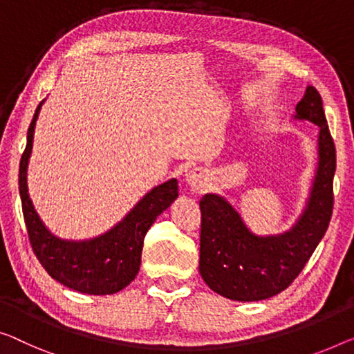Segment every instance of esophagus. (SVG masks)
I'll use <instances>...</instances> for the list:
<instances>
[{"instance_id": "1", "label": "esophagus", "mask_w": 354, "mask_h": 354, "mask_svg": "<svg viewBox=\"0 0 354 354\" xmlns=\"http://www.w3.org/2000/svg\"><path fill=\"white\" fill-rule=\"evenodd\" d=\"M184 181H186L194 191H202V189L207 187L208 184V175L203 170H200V168H194V170L186 173Z\"/></svg>"}]
</instances>
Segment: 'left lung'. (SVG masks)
Segmentation results:
<instances>
[{
    "mask_svg": "<svg viewBox=\"0 0 354 354\" xmlns=\"http://www.w3.org/2000/svg\"><path fill=\"white\" fill-rule=\"evenodd\" d=\"M294 119L318 125V167L307 205L291 229L278 235H256L223 195L200 200V275L209 289L239 302L263 300L284 291L302 272L329 227L334 207L332 183L335 146L323 100L313 86L295 106Z\"/></svg>",
    "mask_w": 354,
    "mask_h": 354,
    "instance_id": "left-lung-1",
    "label": "left lung"
}]
</instances>
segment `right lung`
Wrapping results in <instances>:
<instances>
[{"mask_svg": "<svg viewBox=\"0 0 354 354\" xmlns=\"http://www.w3.org/2000/svg\"><path fill=\"white\" fill-rule=\"evenodd\" d=\"M42 104L44 100L35 111L19 168V192L33 252L46 272L63 286L92 295L122 291L138 275L146 232L154 224L157 216L178 198V181L173 178L151 189L122 221L95 239H59L46 227L36 213L26 186L35 125Z\"/></svg>", "mask_w": 354, "mask_h": 354, "instance_id": "obj_1", "label": "right lung"}]
</instances>
